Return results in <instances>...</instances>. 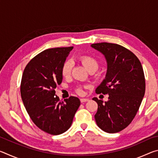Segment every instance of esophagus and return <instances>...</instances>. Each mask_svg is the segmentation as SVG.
<instances>
[{"mask_svg":"<svg viewBox=\"0 0 158 158\" xmlns=\"http://www.w3.org/2000/svg\"><path fill=\"white\" fill-rule=\"evenodd\" d=\"M89 100V99H88V98H81L80 99V101H81V103L85 102H88Z\"/></svg>","mask_w":158,"mask_h":158,"instance_id":"34e87169","label":"esophagus"}]
</instances>
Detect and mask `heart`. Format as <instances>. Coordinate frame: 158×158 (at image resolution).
<instances>
[{"label": "heart", "instance_id": "b5f03b06", "mask_svg": "<svg viewBox=\"0 0 158 158\" xmlns=\"http://www.w3.org/2000/svg\"><path fill=\"white\" fill-rule=\"evenodd\" d=\"M79 60L81 61L85 69L88 71L90 69H97L98 68V62L94 57L91 56L90 55H82L79 56ZM73 68V61L69 59L65 60L61 67V74L63 77H68L71 73L72 69ZM76 92L79 94H81L83 93V90L81 87L78 86L76 89Z\"/></svg>", "mask_w": 158, "mask_h": 158}]
</instances>
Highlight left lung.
I'll use <instances>...</instances> for the list:
<instances>
[{"instance_id": "obj_1", "label": "left lung", "mask_w": 158, "mask_h": 158, "mask_svg": "<svg viewBox=\"0 0 158 158\" xmlns=\"http://www.w3.org/2000/svg\"><path fill=\"white\" fill-rule=\"evenodd\" d=\"M91 47L102 53L107 63L105 79L95 92L108 94V101L93 98L98 105L96 123L106 132H118L132 121L145 94L142 65L132 52L119 44L101 42Z\"/></svg>"}]
</instances>
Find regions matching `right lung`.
<instances>
[{
    "mask_svg": "<svg viewBox=\"0 0 158 158\" xmlns=\"http://www.w3.org/2000/svg\"><path fill=\"white\" fill-rule=\"evenodd\" d=\"M73 47L46 49L30 60L23 70L21 96L29 116L37 127L52 135L70 127L80 106L78 98L61 102L55 89L62 82L61 67Z\"/></svg>",
    "mask_w": 158,
    "mask_h": 158,
    "instance_id": "1",
    "label": "right lung"
}]
</instances>
